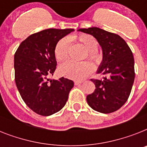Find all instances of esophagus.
<instances>
[{
	"instance_id": "1",
	"label": "esophagus",
	"mask_w": 147,
	"mask_h": 147,
	"mask_svg": "<svg viewBox=\"0 0 147 147\" xmlns=\"http://www.w3.org/2000/svg\"><path fill=\"white\" fill-rule=\"evenodd\" d=\"M83 82V81H78V80H76V81H75V84L76 85H79L80 84H81Z\"/></svg>"
}]
</instances>
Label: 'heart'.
Wrapping results in <instances>:
<instances>
[{"mask_svg":"<svg viewBox=\"0 0 147 147\" xmlns=\"http://www.w3.org/2000/svg\"><path fill=\"white\" fill-rule=\"evenodd\" d=\"M72 39H76L83 45L87 50V55L85 58L88 57L92 61H97L98 55L96 50L98 49V42L95 38L88 34H80L76 37H69L59 40L55 49V56L57 61L60 63L65 62L68 59L69 50V40ZM92 70V65L88 61L81 63L69 62L65 63L60 67V73L69 78L75 79H83L87 76Z\"/></svg>","mask_w":147,"mask_h":147,"instance_id":"1","label":"heart"}]
</instances>
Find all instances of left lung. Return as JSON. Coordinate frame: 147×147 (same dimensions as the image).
I'll return each mask as SVG.
<instances>
[{
    "label": "left lung",
    "instance_id": "left-lung-1",
    "mask_svg": "<svg viewBox=\"0 0 147 147\" xmlns=\"http://www.w3.org/2000/svg\"><path fill=\"white\" fill-rule=\"evenodd\" d=\"M79 31L97 39L103 51V60L98 70L103 79H90L96 89L87 96L90 108L102 113L119 110L129 98L134 81L132 51L119 35L98 28H82Z\"/></svg>",
    "mask_w": 147,
    "mask_h": 147
}]
</instances>
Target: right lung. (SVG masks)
<instances>
[{"label": "right lung", "mask_w": 147, "mask_h": 147, "mask_svg": "<svg viewBox=\"0 0 147 147\" xmlns=\"http://www.w3.org/2000/svg\"><path fill=\"white\" fill-rule=\"evenodd\" d=\"M73 29L50 28L29 36L15 53V81L25 104L36 113L50 116L66 105L74 82L50 80L57 68L55 49Z\"/></svg>", "instance_id": "obj_1"}]
</instances>
